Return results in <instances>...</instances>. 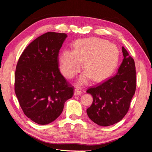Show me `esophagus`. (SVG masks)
Returning <instances> with one entry per match:
<instances>
[{
  "mask_svg": "<svg viewBox=\"0 0 152 152\" xmlns=\"http://www.w3.org/2000/svg\"><path fill=\"white\" fill-rule=\"evenodd\" d=\"M82 94V91H80V89L79 88H75L74 90V95L75 96H78V95H80Z\"/></svg>",
  "mask_w": 152,
  "mask_h": 152,
  "instance_id": "obj_1",
  "label": "esophagus"
}]
</instances>
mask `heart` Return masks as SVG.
<instances>
[{
    "label": "heart",
    "instance_id": "b5f03b06",
    "mask_svg": "<svg viewBox=\"0 0 152 152\" xmlns=\"http://www.w3.org/2000/svg\"><path fill=\"white\" fill-rule=\"evenodd\" d=\"M119 51L115 45L108 41L90 38L77 40L73 50H63L59 57V68L68 79H72L83 66L86 70L78 79L85 85L93 78L99 82L109 77L117 66Z\"/></svg>",
    "mask_w": 152,
    "mask_h": 152
}]
</instances>
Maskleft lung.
I'll return each mask as SVG.
<instances>
[{"label": "left lung", "instance_id": "left-lung-1", "mask_svg": "<svg viewBox=\"0 0 152 152\" xmlns=\"http://www.w3.org/2000/svg\"><path fill=\"white\" fill-rule=\"evenodd\" d=\"M124 59L115 75L91 87L93 102L86 112L91 120L101 126L121 121L127 113L136 91V67L133 58L122 47Z\"/></svg>", "mask_w": 152, "mask_h": 152}]
</instances>
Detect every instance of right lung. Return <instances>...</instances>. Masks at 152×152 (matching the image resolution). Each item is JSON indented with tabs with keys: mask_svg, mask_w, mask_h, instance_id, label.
<instances>
[{
	"mask_svg": "<svg viewBox=\"0 0 152 152\" xmlns=\"http://www.w3.org/2000/svg\"><path fill=\"white\" fill-rule=\"evenodd\" d=\"M66 34L48 32L31 42L18 61L15 90L25 115L45 125L60 115L74 87L59 71L58 54Z\"/></svg>",
	"mask_w": 152,
	"mask_h": 152,
	"instance_id": "right-lung-1",
	"label": "right lung"
}]
</instances>
